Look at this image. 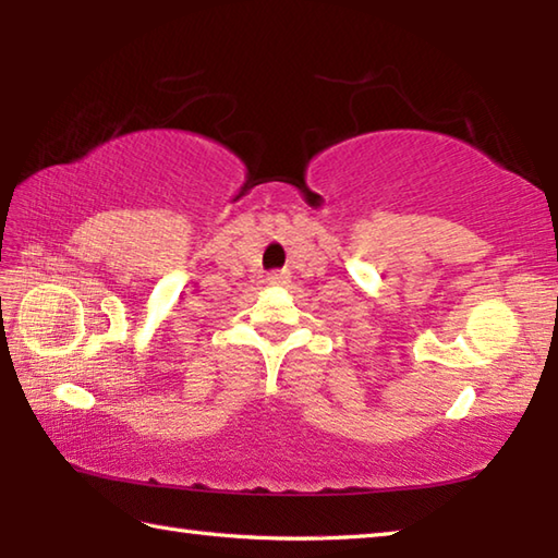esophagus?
I'll return each instance as SVG.
<instances>
[{
	"instance_id": "1",
	"label": "esophagus",
	"mask_w": 558,
	"mask_h": 558,
	"mask_svg": "<svg viewBox=\"0 0 558 558\" xmlns=\"http://www.w3.org/2000/svg\"><path fill=\"white\" fill-rule=\"evenodd\" d=\"M288 280H290V272H286V270H272V272H268V282H270V286H286Z\"/></svg>"
}]
</instances>
